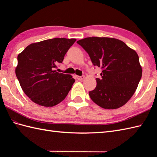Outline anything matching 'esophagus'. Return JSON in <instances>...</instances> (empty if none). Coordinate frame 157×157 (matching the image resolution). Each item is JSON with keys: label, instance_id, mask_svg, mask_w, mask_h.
<instances>
[{"label": "esophagus", "instance_id": "34e87169", "mask_svg": "<svg viewBox=\"0 0 157 157\" xmlns=\"http://www.w3.org/2000/svg\"><path fill=\"white\" fill-rule=\"evenodd\" d=\"M76 78L78 79V80L81 81V80H83V79H84V75H82V76H76Z\"/></svg>", "mask_w": 157, "mask_h": 157}]
</instances>
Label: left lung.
<instances>
[{"instance_id":"left-lung-1","label":"left lung","mask_w":157,"mask_h":157,"mask_svg":"<svg viewBox=\"0 0 157 157\" xmlns=\"http://www.w3.org/2000/svg\"><path fill=\"white\" fill-rule=\"evenodd\" d=\"M77 43L88 53L92 64L101 67L94 90L89 92L92 101L102 108L115 109L132 98L142 78L139 57L124 42L111 38L88 37Z\"/></svg>"}]
</instances>
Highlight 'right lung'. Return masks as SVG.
Here are the masks:
<instances>
[{
  "label": "right lung",
  "instance_id": "obj_1",
  "mask_svg": "<svg viewBox=\"0 0 157 157\" xmlns=\"http://www.w3.org/2000/svg\"><path fill=\"white\" fill-rule=\"evenodd\" d=\"M75 39L55 38L28 46L17 56L15 74L25 94L39 105L53 106L68 94L75 79L56 72Z\"/></svg>",
  "mask_w": 157,
  "mask_h": 157
}]
</instances>
